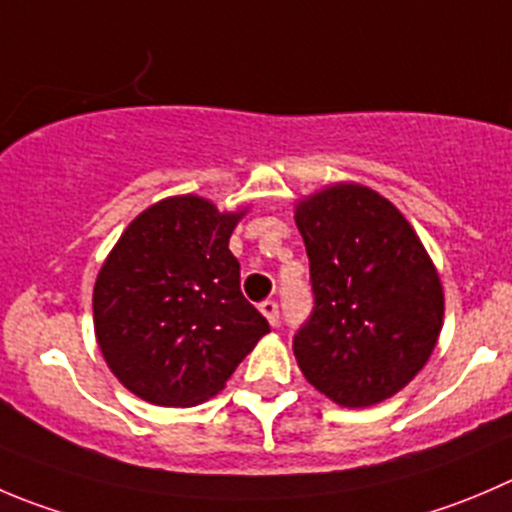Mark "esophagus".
Masks as SVG:
<instances>
[{
	"mask_svg": "<svg viewBox=\"0 0 512 512\" xmlns=\"http://www.w3.org/2000/svg\"><path fill=\"white\" fill-rule=\"evenodd\" d=\"M261 314L266 316V319H269V324L271 326H276L279 324V304H276L274 299H266V301H261Z\"/></svg>",
	"mask_w": 512,
	"mask_h": 512,
	"instance_id": "34e87169",
	"label": "esophagus"
}]
</instances>
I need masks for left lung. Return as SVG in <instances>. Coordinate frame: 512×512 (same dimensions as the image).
Listing matches in <instances>:
<instances>
[{
  "label": "left lung",
  "instance_id": "1",
  "mask_svg": "<svg viewBox=\"0 0 512 512\" xmlns=\"http://www.w3.org/2000/svg\"><path fill=\"white\" fill-rule=\"evenodd\" d=\"M314 309L294 337L306 382L342 407H372L415 379L445 314L435 264L402 213L359 183L296 203Z\"/></svg>",
  "mask_w": 512,
  "mask_h": 512
}]
</instances>
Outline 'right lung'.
I'll return each mask as SVG.
<instances>
[{
	"label": "right lung",
	"instance_id": "1",
	"mask_svg": "<svg viewBox=\"0 0 512 512\" xmlns=\"http://www.w3.org/2000/svg\"><path fill=\"white\" fill-rule=\"evenodd\" d=\"M246 211L221 213L201 196L145 208L123 231L92 291L107 367L145 402L193 407L228 382L269 332L241 294L228 248Z\"/></svg>",
	"mask_w": 512,
	"mask_h": 512
}]
</instances>
